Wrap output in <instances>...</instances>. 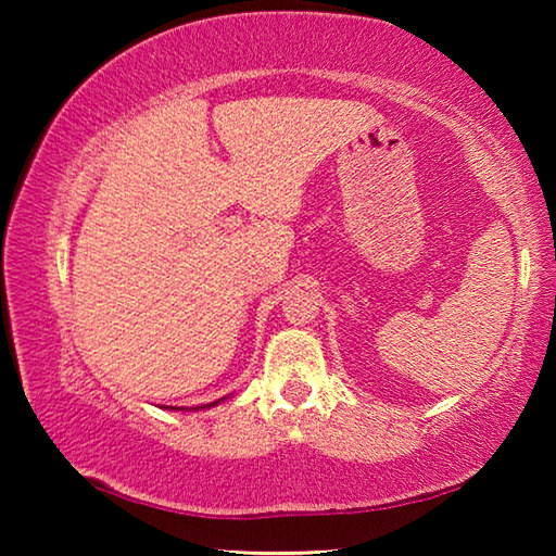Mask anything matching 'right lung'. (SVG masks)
I'll list each match as a JSON object with an SVG mask.
<instances>
[{"mask_svg":"<svg viewBox=\"0 0 556 556\" xmlns=\"http://www.w3.org/2000/svg\"><path fill=\"white\" fill-rule=\"evenodd\" d=\"M225 397H220V400H215V402H211V404H201V407H193V409H211V407H215V404H220ZM166 409H181V407H166Z\"/></svg>","mask_w":556,"mask_h":556,"instance_id":"add662e5","label":"right lung"}]
</instances>
